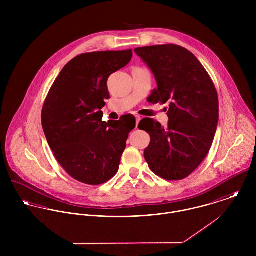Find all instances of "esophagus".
I'll return each instance as SVG.
<instances>
[{
  "instance_id": "1",
  "label": "esophagus",
  "mask_w": 256,
  "mask_h": 256,
  "mask_svg": "<svg viewBox=\"0 0 256 256\" xmlns=\"http://www.w3.org/2000/svg\"><path fill=\"white\" fill-rule=\"evenodd\" d=\"M142 118H141V116H139V115H136V122H137V124H136V128L138 127V124H139V122H140V120H141Z\"/></svg>"
}]
</instances>
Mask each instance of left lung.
<instances>
[{
	"label": "left lung",
	"instance_id": "obj_1",
	"mask_svg": "<svg viewBox=\"0 0 256 256\" xmlns=\"http://www.w3.org/2000/svg\"><path fill=\"white\" fill-rule=\"evenodd\" d=\"M134 51L154 74L158 88L152 102L170 104L166 128L145 119L146 128L142 130L150 137L145 160L158 176L180 180L200 166L212 146L219 120L216 88L199 60L184 47L164 44Z\"/></svg>",
	"mask_w": 256,
	"mask_h": 256
}]
</instances>
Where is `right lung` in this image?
Wrapping results in <instances>:
<instances>
[{"instance_id": "right-lung-1", "label": "right lung", "mask_w": 256, "mask_h": 256, "mask_svg": "<svg viewBox=\"0 0 256 256\" xmlns=\"http://www.w3.org/2000/svg\"><path fill=\"white\" fill-rule=\"evenodd\" d=\"M132 50L84 53L72 59L53 82L41 122L48 145L66 170L80 182L98 185L118 172L135 117L102 121L110 98L108 80L125 67Z\"/></svg>"}]
</instances>
